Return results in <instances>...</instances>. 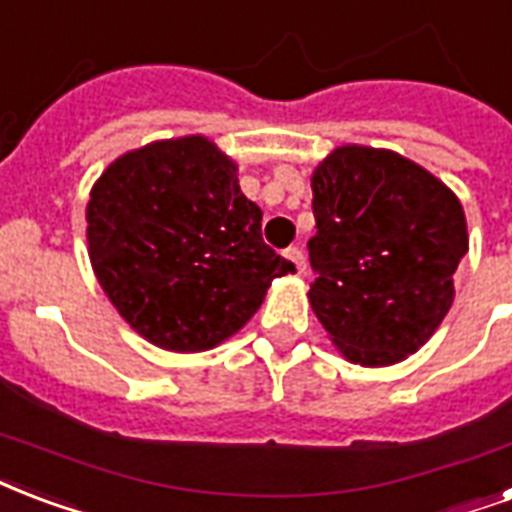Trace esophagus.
Listing matches in <instances>:
<instances>
[{"label":"esophagus","mask_w":512,"mask_h":512,"mask_svg":"<svg viewBox=\"0 0 512 512\" xmlns=\"http://www.w3.org/2000/svg\"><path fill=\"white\" fill-rule=\"evenodd\" d=\"M284 257H287V260H290L292 268H295V271H298V273L306 271V257H303V252H300L298 247L284 249Z\"/></svg>","instance_id":"esophagus-1"}]
</instances>
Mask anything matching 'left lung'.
Returning a JSON list of instances; mask_svg holds the SVG:
<instances>
[{"label":"left lung","instance_id":"obj_1","mask_svg":"<svg viewBox=\"0 0 512 512\" xmlns=\"http://www.w3.org/2000/svg\"><path fill=\"white\" fill-rule=\"evenodd\" d=\"M317 279L308 300L349 362L384 368L419 351L454 303L464 209L438 177L392 150L343 144L311 177Z\"/></svg>","mask_w":512,"mask_h":512}]
</instances>
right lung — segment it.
Segmentation results:
<instances>
[{
    "label": "right lung",
    "mask_w": 512,
    "mask_h": 512,
    "mask_svg": "<svg viewBox=\"0 0 512 512\" xmlns=\"http://www.w3.org/2000/svg\"><path fill=\"white\" fill-rule=\"evenodd\" d=\"M236 171L206 136H179L120 155L93 185V273L161 349H214L247 325L276 276L295 271L263 241V212Z\"/></svg>",
    "instance_id": "add662e5"
}]
</instances>
